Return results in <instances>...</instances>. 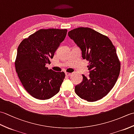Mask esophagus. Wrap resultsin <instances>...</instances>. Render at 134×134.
<instances>
[{"label": "esophagus", "mask_w": 134, "mask_h": 134, "mask_svg": "<svg viewBox=\"0 0 134 134\" xmlns=\"http://www.w3.org/2000/svg\"><path fill=\"white\" fill-rule=\"evenodd\" d=\"M65 76H70L71 75V74L70 73V72H65Z\"/></svg>", "instance_id": "1"}]
</instances>
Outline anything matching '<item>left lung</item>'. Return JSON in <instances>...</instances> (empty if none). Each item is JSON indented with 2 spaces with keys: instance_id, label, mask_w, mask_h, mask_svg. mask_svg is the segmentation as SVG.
Segmentation results:
<instances>
[{
  "instance_id": "1",
  "label": "left lung",
  "mask_w": 134,
  "mask_h": 134,
  "mask_svg": "<svg viewBox=\"0 0 134 134\" xmlns=\"http://www.w3.org/2000/svg\"><path fill=\"white\" fill-rule=\"evenodd\" d=\"M68 35L81 48L82 57L89 62L90 74L75 87L79 97L88 102L99 100L108 94L118 80L120 63L115 47L107 36L89 27H78Z\"/></svg>"
}]
</instances>
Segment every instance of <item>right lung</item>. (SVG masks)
<instances>
[{"label": "right lung", "instance_id": "1", "mask_svg": "<svg viewBox=\"0 0 134 134\" xmlns=\"http://www.w3.org/2000/svg\"><path fill=\"white\" fill-rule=\"evenodd\" d=\"M67 32V29H40L19 45L16 72L25 89L34 98L47 99L59 92L64 72L49 70L45 65L51 63Z\"/></svg>", "mask_w": 134, "mask_h": 134}]
</instances>
